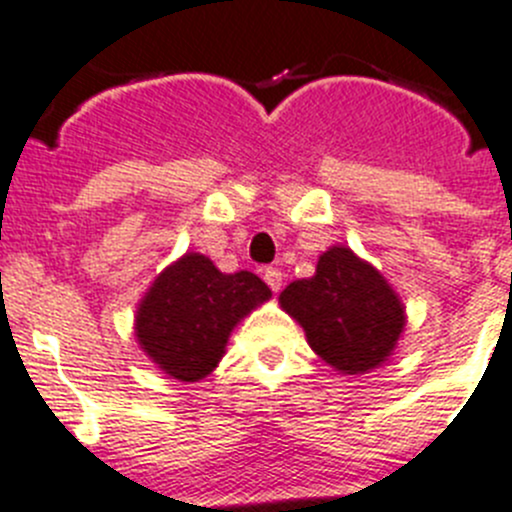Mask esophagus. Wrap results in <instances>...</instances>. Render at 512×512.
<instances>
[{"mask_svg":"<svg viewBox=\"0 0 512 512\" xmlns=\"http://www.w3.org/2000/svg\"><path fill=\"white\" fill-rule=\"evenodd\" d=\"M262 278H265V283L270 285L272 293H278V290L283 288L285 275H283V272L278 270V267H265V272H262Z\"/></svg>","mask_w":512,"mask_h":512,"instance_id":"34e87169","label":"esophagus"}]
</instances>
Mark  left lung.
Masks as SVG:
<instances>
[{"label":"left lung","mask_w":512,"mask_h":512,"mask_svg":"<svg viewBox=\"0 0 512 512\" xmlns=\"http://www.w3.org/2000/svg\"><path fill=\"white\" fill-rule=\"evenodd\" d=\"M278 300L300 323L308 346L343 376L369 374L386 364L407 328L399 293L346 245L328 247L313 278L290 283Z\"/></svg>","instance_id":"1"}]
</instances>
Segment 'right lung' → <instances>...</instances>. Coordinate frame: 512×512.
<instances>
[{"instance_id": "1", "label": "right lung", "mask_w": 512, "mask_h": 512, "mask_svg": "<svg viewBox=\"0 0 512 512\" xmlns=\"http://www.w3.org/2000/svg\"><path fill=\"white\" fill-rule=\"evenodd\" d=\"M270 298V288L252 272L227 275L207 255L184 252L138 300L133 333L166 376L202 381L219 366L237 323Z\"/></svg>"}]
</instances>
